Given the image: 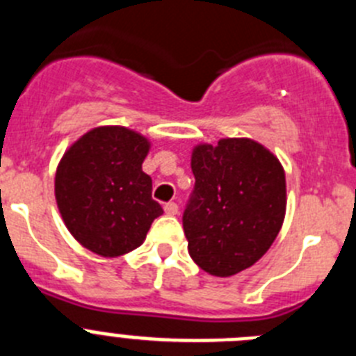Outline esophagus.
Returning <instances> with one entry per match:
<instances>
[{"mask_svg":"<svg viewBox=\"0 0 356 356\" xmlns=\"http://www.w3.org/2000/svg\"><path fill=\"white\" fill-rule=\"evenodd\" d=\"M163 210H165L168 216H176V213H178V205H176L175 201H171V203H165Z\"/></svg>","mask_w":356,"mask_h":356,"instance_id":"obj_1","label":"esophagus"}]
</instances>
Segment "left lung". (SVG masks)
I'll list each match as a JSON object with an SVG mask.
<instances>
[{"mask_svg":"<svg viewBox=\"0 0 356 356\" xmlns=\"http://www.w3.org/2000/svg\"><path fill=\"white\" fill-rule=\"evenodd\" d=\"M194 191L184 212L188 254L212 276H234L271 248L287 209L280 160L251 139L197 144Z\"/></svg>","mask_w":356,"mask_h":356,"instance_id":"obj_1","label":"left lung"}]
</instances>
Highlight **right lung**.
I'll use <instances>...</instances> for the list:
<instances>
[{"mask_svg": "<svg viewBox=\"0 0 356 356\" xmlns=\"http://www.w3.org/2000/svg\"><path fill=\"white\" fill-rule=\"evenodd\" d=\"M149 140L124 127H97L62 156L55 197L65 226L81 246L106 259L139 248L162 207L143 171Z\"/></svg>", "mask_w": 356, "mask_h": 356, "instance_id": "obj_1", "label": "right lung"}]
</instances>
